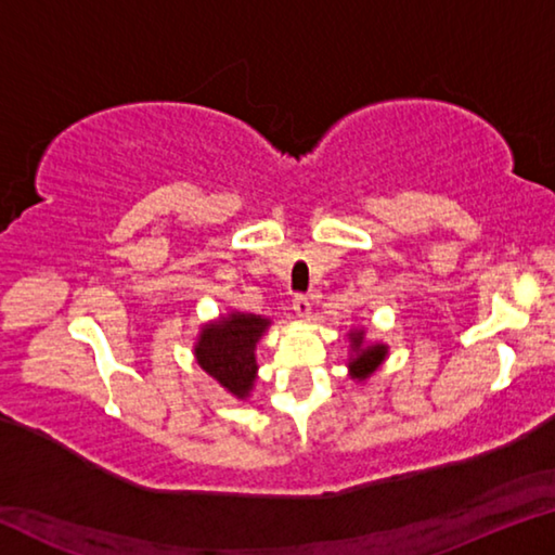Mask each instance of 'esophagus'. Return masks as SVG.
Listing matches in <instances>:
<instances>
[{
  "mask_svg": "<svg viewBox=\"0 0 555 555\" xmlns=\"http://www.w3.org/2000/svg\"><path fill=\"white\" fill-rule=\"evenodd\" d=\"M311 298H308L306 294H296L294 296V311L300 315V318H306L308 313H311Z\"/></svg>",
  "mask_w": 555,
  "mask_h": 555,
  "instance_id": "esophagus-1",
  "label": "esophagus"
}]
</instances>
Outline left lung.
<instances>
[{"mask_svg":"<svg viewBox=\"0 0 555 555\" xmlns=\"http://www.w3.org/2000/svg\"><path fill=\"white\" fill-rule=\"evenodd\" d=\"M347 340H350V377L352 379H367L370 374L379 367V364L387 360L389 347L382 343H364V331H350L347 333Z\"/></svg>","mask_w":555,"mask_h":555,"instance_id":"8db88e82","label":"left lung"}]
</instances>
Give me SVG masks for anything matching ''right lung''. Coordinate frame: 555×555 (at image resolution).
Masks as SVG:
<instances>
[{
	"label": "right lung",
	"instance_id": "1",
	"mask_svg": "<svg viewBox=\"0 0 555 555\" xmlns=\"http://www.w3.org/2000/svg\"><path fill=\"white\" fill-rule=\"evenodd\" d=\"M271 325L269 318L232 311L201 327L195 360L232 397L247 399L257 379V343Z\"/></svg>",
	"mask_w": 555,
	"mask_h": 555
}]
</instances>
